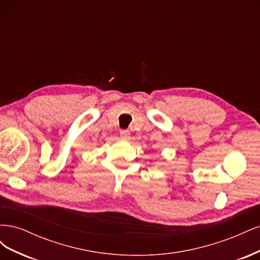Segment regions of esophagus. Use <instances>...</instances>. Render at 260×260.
<instances>
[{
  "instance_id": "esophagus-1",
  "label": "esophagus",
  "mask_w": 260,
  "mask_h": 260,
  "mask_svg": "<svg viewBox=\"0 0 260 260\" xmlns=\"http://www.w3.org/2000/svg\"><path fill=\"white\" fill-rule=\"evenodd\" d=\"M120 138L122 140H128L130 138V132L128 130H121L120 131Z\"/></svg>"
}]
</instances>
